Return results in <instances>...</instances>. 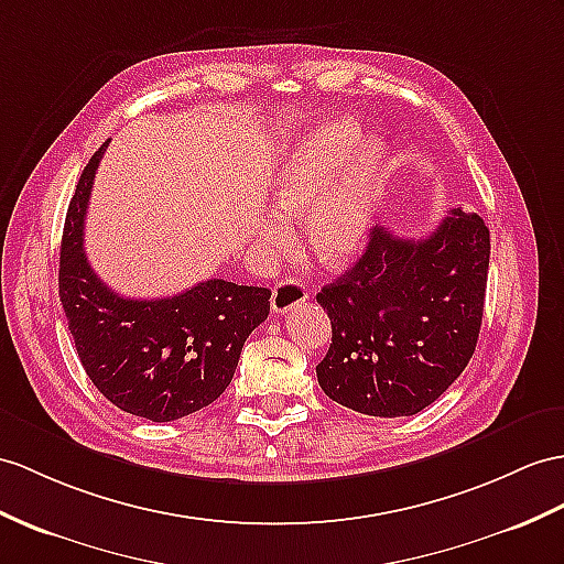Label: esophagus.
I'll return each mask as SVG.
<instances>
[{
	"label": "esophagus",
	"instance_id": "34e87169",
	"mask_svg": "<svg viewBox=\"0 0 564 564\" xmlns=\"http://www.w3.org/2000/svg\"><path fill=\"white\" fill-rule=\"evenodd\" d=\"M308 299V290L304 282H299L294 278L290 280H282L280 284L272 286V299H270V306L274 313H286L296 306L304 304Z\"/></svg>",
	"mask_w": 564,
	"mask_h": 564
}]
</instances>
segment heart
<instances>
[{
    "label": "heart",
    "mask_w": 564,
    "mask_h": 564,
    "mask_svg": "<svg viewBox=\"0 0 564 564\" xmlns=\"http://www.w3.org/2000/svg\"><path fill=\"white\" fill-rule=\"evenodd\" d=\"M359 143V129L349 121L321 123L274 178V198L284 213L308 208V241L325 263H345L359 253L373 225L386 148L378 141ZM290 223L272 215L263 225L268 241H284Z\"/></svg>",
    "instance_id": "obj_1"
}]
</instances>
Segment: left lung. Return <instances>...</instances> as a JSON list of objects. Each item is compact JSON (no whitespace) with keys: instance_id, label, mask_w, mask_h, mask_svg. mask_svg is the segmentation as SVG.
Returning a JSON list of instances; mask_svg holds the SVG:
<instances>
[{"instance_id":"left-lung-1","label":"left lung","mask_w":564,"mask_h":564,"mask_svg":"<svg viewBox=\"0 0 564 564\" xmlns=\"http://www.w3.org/2000/svg\"><path fill=\"white\" fill-rule=\"evenodd\" d=\"M490 260V231L459 208L425 239L386 227L318 304L333 345L315 366L329 400L368 416H414L433 404L474 356Z\"/></svg>"}]
</instances>
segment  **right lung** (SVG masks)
I'll return each mask as SVG.
<instances>
[{
    "instance_id": "right-lung-1",
    "label": "right lung",
    "mask_w": 564,
    "mask_h": 564,
    "mask_svg": "<svg viewBox=\"0 0 564 564\" xmlns=\"http://www.w3.org/2000/svg\"><path fill=\"white\" fill-rule=\"evenodd\" d=\"M105 145L68 203L59 299L93 386L127 414L176 421L227 390L246 337L268 318L270 290L227 280H205L167 299H127L109 290L84 251L90 184Z\"/></svg>"
}]
</instances>
